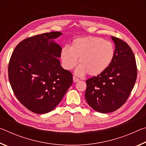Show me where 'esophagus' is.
<instances>
[{
  "label": "esophagus",
  "instance_id": "obj_1",
  "mask_svg": "<svg viewBox=\"0 0 146 146\" xmlns=\"http://www.w3.org/2000/svg\"><path fill=\"white\" fill-rule=\"evenodd\" d=\"M73 82H78V81L79 80V79L77 78H76L75 76H73Z\"/></svg>",
  "mask_w": 146,
  "mask_h": 146
}]
</instances>
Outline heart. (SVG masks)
<instances>
[{
  "mask_svg": "<svg viewBox=\"0 0 146 146\" xmlns=\"http://www.w3.org/2000/svg\"><path fill=\"white\" fill-rule=\"evenodd\" d=\"M115 48L110 41L95 36H86L74 40L70 48L62 49L60 58L64 67L71 70L77 63L80 66L76 74L82 76L86 73L95 76L102 73L113 60Z\"/></svg>",
  "mask_w": 146,
  "mask_h": 146,
  "instance_id": "obj_1",
  "label": "heart"
}]
</instances>
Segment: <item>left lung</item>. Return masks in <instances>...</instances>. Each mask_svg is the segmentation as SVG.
I'll return each mask as SVG.
<instances>
[{
	"label": "left lung",
	"instance_id": "8db88e82",
	"mask_svg": "<svg viewBox=\"0 0 146 146\" xmlns=\"http://www.w3.org/2000/svg\"><path fill=\"white\" fill-rule=\"evenodd\" d=\"M111 38L115 49L110 65L102 73L86 81V101L91 108L102 113L115 111L126 102L137 76L132 49L121 39Z\"/></svg>",
	"mask_w": 146,
	"mask_h": 146
}]
</instances>
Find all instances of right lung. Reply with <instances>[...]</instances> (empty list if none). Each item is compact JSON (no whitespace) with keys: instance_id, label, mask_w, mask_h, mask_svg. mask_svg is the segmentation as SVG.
Returning <instances> with one entry per match:
<instances>
[{"instance_id":"1","label":"right lung","mask_w":146,"mask_h":146,"mask_svg":"<svg viewBox=\"0 0 146 146\" xmlns=\"http://www.w3.org/2000/svg\"><path fill=\"white\" fill-rule=\"evenodd\" d=\"M53 31L35 35L15 48L8 66V77L17 99L31 111L44 114L54 110L73 83L72 73L62 68V48Z\"/></svg>"}]
</instances>
